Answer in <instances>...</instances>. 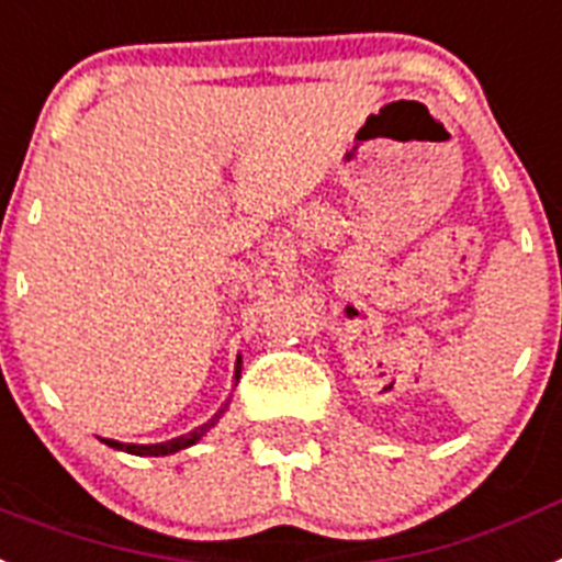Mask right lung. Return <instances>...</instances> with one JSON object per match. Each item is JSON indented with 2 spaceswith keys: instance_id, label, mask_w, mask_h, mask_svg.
<instances>
[{
  "instance_id": "obj_1",
  "label": "right lung",
  "mask_w": 562,
  "mask_h": 562,
  "mask_svg": "<svg viewBox=\"0 0 562 562\" xmlns=\"http://www.w3.org/2000/svg\"><path fill=\"white\" fill-rule=\"evenodd\" d=\"M239 374H243V357H237V366H234V380L239 383ZM231 400H225V405L220 408V412L214 414V417L209 419V423H202V426H196L193 431L182 434V437H173V440H165V442H150V446H136V442H120V440H102L105 446H111V449L116 451H128V454H136V457H165V454H177V451L182 449H191L193 442H200L205 434L211 431V428L220 423V417L225 414V408H228Z\"/></svg>"
}]
</instances>
